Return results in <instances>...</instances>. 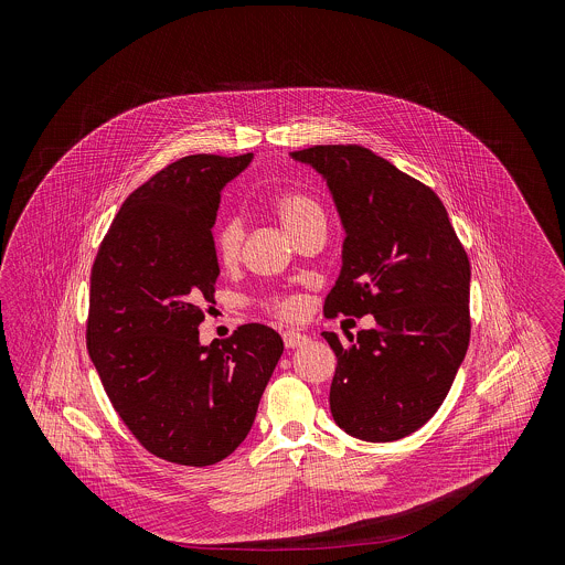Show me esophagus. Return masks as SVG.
Returning a JSON list of instances; mask_svg holds the SVG:
<instances>
[{"instance_id":"esophagus-1","label":"esophagus","mask_w":565,"mask_h":565,"mask_svg":"<svg viewBox=\"0 0 565 565\" xmlns=\"http://www.w3.org/2000/svg\"><path fill=\"white\" fill-rule=\"evenodd\" d=\"M282 341H285L287 348H300V345L309 343V337L305 332H298V330H285Z\"/></svg>"}]
</instances>
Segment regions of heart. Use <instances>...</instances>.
I'll list each match as a JSON object with an SVG mask.
<instances>
[{"label": "heart", "mask_w": 565, "mask_h": 565, "mask_svg": "<svg viewBox=\"0 0 565 565\" xmlns=\"http://www.w3.org/2000/svg\"><path fill=\"white\" fill-rule=\"evenodd\" d=\"M274 213L278 215L282 228L294 237L298 231L313 222H323V211L320 202L307 193L300 191H287L280 193L271 202ZM243 243V222L239 217H226L224 222L217 224L213 231V247L224 265H233L239 260ZM274 311L280 313L282 318H296L302 307L296 298H280L274 302Z\"/></svg>", "instance_id": "heart-1"}]
</instances>
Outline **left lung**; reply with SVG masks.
Instances as JSON below:
<instances>
[{"instance_id": "8db88e82", "label": "left lung", "mask_w": 565, "mask_h": 565, "mask_svg": "<svg viewBox=\"0 0 565 565\" xmlns=\"http://www.w3.org/2000/svg\"><path fill=\"white\" fill-rule=\"evenodd\" d=\"M291 159L322 175L345 239L326 316H374L337 354L330 413L363 441H396L448 396L470 343V260L433 189L361 146H316Z\"/></svg>"}]
</instances>
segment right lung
Listing matches in <instances>:
<instances>
[{"mask_svg": "<svg viewBox=\"0 0 565 565\" xmlns=\"http://www.w3.org/2000/svg\"><path fill=\"white\" fill-rule=\"evenodd\" d=\"M252 159L167 164L121 204L90 271V361L132 435L178 466H213L242 446L285 348L265 323L200 343L220 276V195Z\"/></svg>", "mask_w": 565, "mask_h": 565, "instance_id": "right-lung-1", "label": "right lung"}]
</instances>
